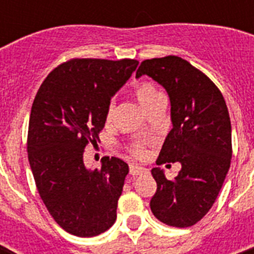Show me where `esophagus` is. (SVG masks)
Segmentation results:
<instances>
[{"label":"esophagus","instance_id":"34e87169","mask_svg":"<svg viewBox=\"0 0 254 254\" xmlns=\"http://www.w3.org/2000/svg\"><path fill=\"white\" fill-rule=\"evenodd\" d=\"M145 171H146V170L143 169V167L135 166V165H130V166H129V173H130V175H133V177L141 175V174H143Z\"/></svg>","mask_w":254,"mask_h":254}]
</instances>
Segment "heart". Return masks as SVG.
<instances>
[{
    "label": "heart",
    "instance_id": "b5f03b06",
    "mask_svg": "<svg viewBox=\"0 0 254 254\" xmlns=\"http://www.w3.org/2000/svg\"><path fill=\"white\" fill-rule=\"evenodd\" d=\"M133 93H134L135 100L138 101L141 108H142L146 113L150 111L151 108H154L159 101L165 100V96L162 95V92L159 91L158 88L155 87L153 83H150V81H141V83H138V84L134 87ZM115 101H111V103L108 104L107 113H105V121H107L108 124L112 123V120L115 119ZM131 153H133V155H135V157H138V158L143 157V154H145V151H143V149L139 146V145H134L133 149H131Z\"/></svg>",
    "mask_w": 254,
    "mask_h": 254
}]
</instances>
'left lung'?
<instances>
[{
  "label": "left lung",
  "mask_w": 254,
  "mask_h": 254,
  "mask_svg": "<svg viewBox=\"0 0 254 254\" xmlns=\"http://www.w3.org/2000/svg\"><path fill=\"white\" fill-rule=\"evenodd\" d=\"M142 75L162 85L171 104L173 129L163 142L157 165H182L173 181L159 167L151 170L157 182L151 212L171 227H191L211 209L231 166L228 108L213 81L179 57L143 61L135 77Z\"/></svg>",
  "instance_id": "8db88e82"
}]
</instances>
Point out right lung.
<instances>
[{
    "mask_svg": "<svg viewBox=\"0 0 254 254\" xmlns=\"http://www.w3.org/2000/svg\"><path fill=\"white\" fill-rule=\"evenodd\" d=\"M134 59H71L53 69L34 99L27 155L38 192L62 228L93 237L115 224L129 166L104 157L101 169L83 161L105 125L112 96L137 68Z\"/></svg>",
    "mask_w": 254,
    "mask_h": 254,
    "instance_id": "right-lung-1",
    "label": "right lung"
}]
</instances>
